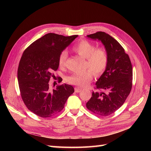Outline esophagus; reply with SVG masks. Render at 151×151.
<instances>
[{
  "label": "esophagus",
  "instance_id": "34e87169",
  "mask_svg": "<svg viewBox=\"0 0 151 151\" xmlns=\"http://www.w3.org/2000/svg\"><path fill=\"white\" fill-rule=\"evenodd\" d=\"M74 90H75V92L76 93H79V92H81V91H82V89L80 88H75Z\"/></svg>",
  "mask_w": 151,
  "mask_h": 151
}]
</instances>
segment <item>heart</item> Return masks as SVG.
<instances>
[{"mask_svg": "<svg viewBox=\"0 0 151 151\" xmlns=\"http://www.w3.org/2000/svg\"><path fill=\"white\" fill-rule=\"evenodd\" d=\"M73 51L79 56L86 59L85 68L89 70L81 73H75L67 77V82L70 84L85 87L88 86L93 77V74L99 76L101 75L106 69L108 56L106 50L102 47L96 48L95 45L86 40H81L76 43L72 48ZM68 53L63 50L58 58V64L60 67H65Z\"/></svg>", "mask_w": 151, "mask_h": 151, "instance_id": "obj_1", "label": "heart"}]
</instances>
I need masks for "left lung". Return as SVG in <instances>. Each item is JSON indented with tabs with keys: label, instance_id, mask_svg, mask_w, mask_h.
Returning <instances> with one entry per match:
<instances>
[{
	"label": "left lung",
	"instance_id": "left-lung-1",
	"mask_svg": "<svg viewBox=\"0 0 151 151\" xmlns=\"http://www.w3.org/2000/svg\"><path fill=\"white\" fill-rule=\"evenodd\" d=\"M101 41L108 56V65L96 83V89L86 103L89 110L106 116L120 108L129 95L132 87V66L125 50L112 36L102 31L87 35Z\"/></svg>",
	"mask_w": 151,
	"mask_h": 151
}]
</instances>
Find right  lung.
<instances>
[{"mask_svg":"<svg viewBox=\"0 0 151 151\" xmlns=\"http://www.w3.org/2000/svg\"><path fill=\"white\" fill-rule=\"evenodd\" d=\"M78 35L64 36L48 33L31 43L22 53L17 70L21 98L29 110L42 118L61 111L68 98L74 92L70 85L63 84L49 88V81L59 66L60 53ZM58 83L62 79L58 78Z\"/></svg>","mask_w":151,"mask_h":151,"instance_id":"1","label":"right lung"}]
</instances>
